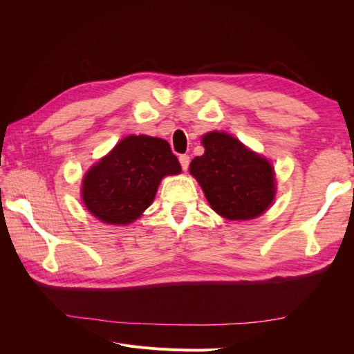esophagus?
<instances>
[{
    "instance_id": "1",
    "label": "esophagus",
    "mask_w": 354,
    "mask_h": 354,
    "mask_svg": "<svg viewBox=\"0 0 354 354\" xmlns=\"http://www.w3.org/2000/svg\"><path fill=\"white\" fill-rule=\"evenodd\" d=\"M178 160H180V164H181V168H183V169L186 171L187 167H189V162H190L189 155H180V156H178Z\"/></svg>"
}]
</instances>
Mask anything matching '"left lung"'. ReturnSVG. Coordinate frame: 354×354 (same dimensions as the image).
Segmentation results:
<instances>
[{
    "label": "left lung",
    "instance_id": "8db88e82",
    "mask_svg": "<svg viewBox=\"0 0 354 354\" xmlns=\"http://www.w3.org/2000/svg\"><path fill=\"white\" fill-rule=\"evenodd\" d=\"M205 152L190 162L211 208L229 220L263 214L274 198L273 168L236 138L212 131L202 137Z\"/></svg>",
    "mask_w": 354,
    "mask_h": 354
}]
</instances>
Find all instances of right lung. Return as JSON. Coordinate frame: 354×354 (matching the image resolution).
I'll return each mask as SVG.
<instances>
[{"instance_id":"obj_1","label":"right lung","mask_w":354,"mask_h":354,"mask_svg":"<svg viewBox=\"0 0 354 354\" xmlns=\"http://www.w3.org/2000/svg\"><path fill=\"white\" fill-rule=\"evenodd\" d=\"M180 171L167 140L128 136L85 174L82 201L103 223L128 224L153 202L162 177Z\"/></svg>"}]
</instances>
